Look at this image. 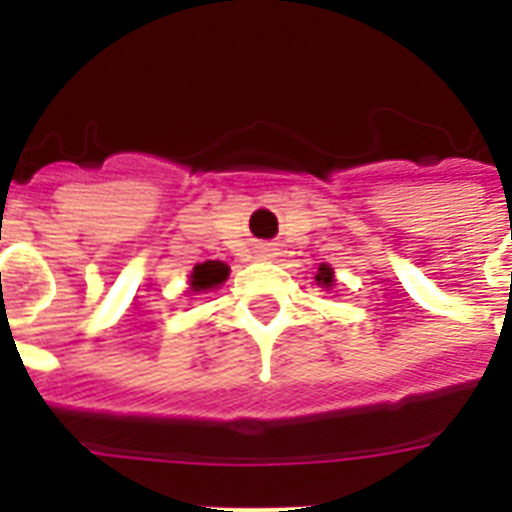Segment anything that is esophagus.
I'll return each instance as SVG.
<instances>
[{
    "label": "esophagus",
    "mask_w": 512,
    "mask_h": 512,
    "mask_svg": "<svg viewBox=\"0 0 512 512\" xmlns=\"http://www.w3.org/2000/svg\"><path fill=\"white\" fill-rule=\"evenodd\" d=\"M271 248H259V256H271Z\"/></svg>",
    "instance_id": "obj_1"
}]
</instances>
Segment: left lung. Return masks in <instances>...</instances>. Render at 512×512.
I'll list each match as a JSON object with an SVG mask.
<instances>
[{
  "label": "left lung",
  "instance_id": "8db88e82",
  "mask_svg": "<svg viewBox=\"0 0 512 512\" xmlns=\"http://www.w3.org/2000/svg\"><path fill=\"white\" fill-rule=\"evenodd\" d=\"M315 282L325 284V287H330V282H333V271H330L328 266H320V269H318V277H315Z\"/></svg>",
  "mask_w": 512,
  "mask_h": 512
}]
</instances>
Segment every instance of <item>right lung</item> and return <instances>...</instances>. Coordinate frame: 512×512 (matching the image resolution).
I'll list each match as a JSON object with an SVG mask.
<instances>
[{
  "label": "right lung",
  "mask_w": 512,
  "mask_h": 512,
  "mask_svg": "<svg viewBox=\"0 0 512 512\" xmlns=\"http://www.w3.org/2000/svg\"><path fill=\"white\" fill-rule=\"evenodd\" d=\"M228 279V266L223 261H205V264H197L192 271V289L200 292V289H212L217 284H223Z\"/></svg>",
  "instance_id": "1"
}]
</instances>
